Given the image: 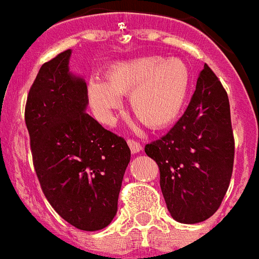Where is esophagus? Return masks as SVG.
<instances>
[{
    "mask_svg": "<svg viewBox=\"0 0 259 259\" xmlns=\"http://www.w3.org/2000/svg\"><path fill=\"white\" fill-rule=\"evenodd\" d=\"M127 145H129L130 150L132 153H140L142 150V146L138 141H134V140H127Z\"/></svg>",
    "mask_w": 259,
    "mask_h": 259,
    "instance_id": "1",
    "label": "esophagus"
}]
</instances>
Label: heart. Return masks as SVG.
<instances>
[{
	"label": "heart",
	"mask_w": 259,
	"mask_h": 259,
	"mask_svg": "<svg viewBox=\"0 0 259 259\" xmlns=\"http://www.w3.org/2000/svg\"><path fill=\"white\" fill-rule=\"evenodd\" d=\"M190 83V69L182 60L136 57L111 64L105 81L89 78L88 98L97 117L110 122L121 105L119 96L129 94V108L137 119L151 129H162L181 114Z\"/></svg>",
	"instance_id": "obj_1"
}]
</instances>
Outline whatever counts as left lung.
I'll return each mask as SVG.
<instances>
[{"label": "left lung", "instance_id": "obj_1", "mask_svg": "<svg viewBox=\"0 0 259 259\" xmlns=\"http://www.w3.org/2000/svg\"><path fill=\"white\" fill-rule=\"evenodd\" d=\"M159 167L167 210L181 224L213 215L228 191L234 163L226 90L205 65L189 106L169 133L145 146Z\"/></svg>", "mask_w": 259, "mask_h": 259}]
</instances>
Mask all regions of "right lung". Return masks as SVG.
<instances>
[{
	"mask_svg": "<svg viewBox=\"0 0 259 259\" xmlns=\"http://www.w3.org/2000/svg\"><path fill=\"white\" fill-rule=\"evenodd\" d=\"M71 50L39 69L27 94L25 123L41 189L66 222L85 232L115 213L130 149L86 113L85 79L69 71Z\"/></svg>",
	"mask_w": 259,
	"mask_h": 259,
	"instance_id": "1",
	"label": "right lung"
}]
</instances>
